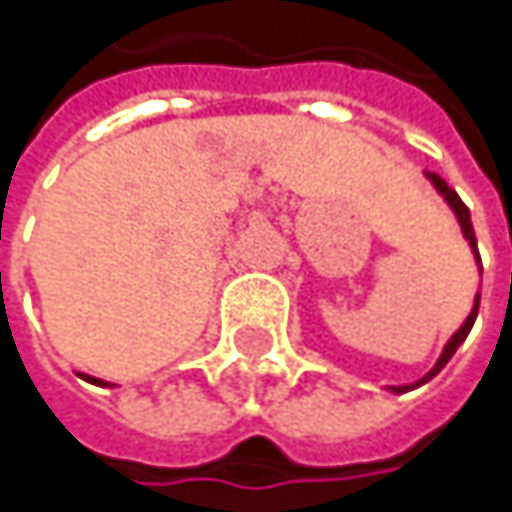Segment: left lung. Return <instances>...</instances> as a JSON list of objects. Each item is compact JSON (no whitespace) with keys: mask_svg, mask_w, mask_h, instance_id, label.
<instances>
[{"mask_svg":"<svg viewBox=\"0 0 512 512\" xmlns=\"http://www.w3.org/2000/svg\"><path fill=\"white\" fill-rule=\"evenodd\" d=\"M424 177H427V180L433 183V189H436V192H439V195L445 198V204H448V207L454 210V216H457V222H460L462 237H465V243H468L471 255H474V260H477V269H480V255H477V237H474V228H471V213H468V207L462 204L460 195H457V192H454V189H451V186H448V183H445V180L439 177V174H433V171H424ZM480 272H483V269H480ZM477 308H480V293L474 296V305H471L468 317L462 320L460 329H457V332L451 335V341L445 344V350H442L439 361H436V364H433V367H430V370H427V373H424L421 379H415L412 385H388V391H391V394H406V391H412V388H421L424 382H430V379H433V376H436V373H439V370H442V367H445V364L451 361V356H454V353L460 350L462 341L468 338V332H471V326H474V320H477Z\"/></svg>","mask_w":512,"mask_h":512,"instance_id":"obj_1","label":"left lung"}]
</instances>
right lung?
Here are the masks:
<instances>
[{
    "label": "right lung",
    "mask_w": 512,
    "mask_h": 512,
    "mask_svg": "<svg viewBox=\"0 0 512 512\" xmlns=\"http://www.w3.org/2000/svg\"><path fill=\"white\" fill-rule=\"evenodd\" d=\"M85 382H91V385H100V388H115L112 382H106V379H97V376H88V373H79Z\"/></svg>",
    "instance_id": "add662e5"
}]
</instances>
